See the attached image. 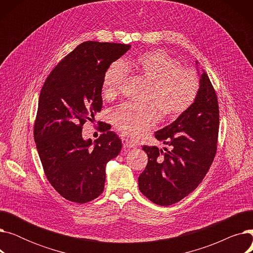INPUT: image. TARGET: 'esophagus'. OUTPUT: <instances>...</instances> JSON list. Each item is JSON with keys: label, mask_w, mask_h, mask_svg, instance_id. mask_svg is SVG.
<instances>
[{"label": "esophagus", "mask_w": 253, "mask_h": 253, "mask_svg": "<svg viewBox=\"0 0 253 253\" xmlns=\"http://www.w3.org/2000/svg\"><path fill=\"white\" fill-rule=\"evenodd\" d=\"M122 142H123V147L125 149H130V148H135V144L133 142H131L127 139H122Z\"/></svg>", "instance_id": "34e87169"}]
</instances>
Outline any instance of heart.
Listing matches in <instances>:
<instances>
[{
    "label": "heart",
    "instance_id": "obj_1",
    "mask_svg": "<svg viewBox=\"0 0 253 253\" xmlns=\"http://www.w3.org/2000/svg\"><path fill=\"white\" fill-rule=\"evenodd\" d=\"M131 72L149 82L144 101L149 104H124L117 109L112 120L123 134L137 139L153 127L159 118L174 120L196 101L200 81L191 69L182 68L179 60L162 50L144 52L133 59L113 63L102 79V94L113 99L121 93Z\"/></svg>",
    "mask_w": 253,
    "mask_h": 253
}]
</instances>
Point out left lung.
I'll list each match as a JSON object with an SVG mask.
<instances>
[{
	"instance_id": "obj_1",
	"label": "left lung",
	"mask_w": 253,
	"mask_h": 253,
	"mask_svg": "<svg viewBox=\"0 0 253 253\" xmlns=\"http://www.w3.org/2000/svg\"><path fill=\"white\" fill-rule=\"evenodd\" d=\"M218 124L216 93L203 72L194 104L173 123L156 132L155 137L170 150L142 147L149 158L138 177L142 195L155 204L169 206L195 191L214 160Z\"/></svg>"
}]
</instances>
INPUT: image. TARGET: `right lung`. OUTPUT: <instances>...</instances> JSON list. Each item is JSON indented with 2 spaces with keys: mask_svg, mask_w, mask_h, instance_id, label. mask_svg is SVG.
Wrapping results in <instances>:
<instances>
[{
  "mask_svg": "<svg viewBox=\"0 0 253 253\" xmlns=\"http://www.w3.org/2000/svg\"><path fill=\"white\" fill-rule=\"evenodd\" d=\"M131 45L87 41L77 46L51 71L39 97L34 138L44 173L66 200L83 204L104 189L105 165L122 141L106 125L92 144L83 125L101 111L102 79L112 62Z\"/></svg>",
  "mask_w": 253,
  "mask_h": 253,
  "instance_id": "add662e5",
  "label": "right lung"
}]
</instances>
